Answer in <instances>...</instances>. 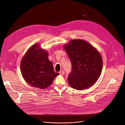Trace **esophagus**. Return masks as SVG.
<instances>
[{
  "mask_svg": "<svg viewBox=\"0 0 125 125\" xmlns=\"http://www.w3.org/2000/svg\"><path fill=\"white\" fill-rule=\"evenodd\" d=\"M59 74H60V75H63L64 74V71L63 70H60V72H59Z\"/></svg>",
  "mask_w": 125,
  "mask_h": 125,
  "instance_id": "1",
  "label": "esophagus"
}]
</instances>
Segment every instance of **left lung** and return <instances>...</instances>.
Returning <instances> with one entry per match:
<instances>
[{
    "mask_svg": "<svg viewBox=\"0 0 125 125\" xmlns=\"http://www.w3.org/2000/svg\"><path fill=\"white\" fill-rule=\"evenodd\" d=\"M72 64V72L69 75L70 85L77 90L93 85L100 76L102 59L100 53L85 41L72 40L64 45Z\"/></svg>",
    "mask_w": 125,
    "mask_h": 125,
    "instance_id": "left-lung-1",
    "label": "left lung"
}]
</instances>
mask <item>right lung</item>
Here are the masks:
<instances>
[{
	"label": "right lung",
	"instance_id": "right-lung-1",
	"mask_svg": "<svg viewBox=\"0 0 125 125\" xmlns=\"http://www.w3.org/2000/svg\"><path fill=\"white\" fill-rule=\"evenodd\" d=\"M48 53L38 44L32 45L21 62V73L24 80L32 86L44 89L48 87L59 74L54 71Z\"/></svg>",
	"mask_w": 125,
	"mask_h": 125
}]
</instances>
